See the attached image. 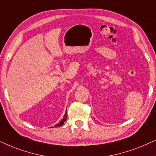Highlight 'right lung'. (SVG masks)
Here are the masks:
<instances>
[{
  "label": "right lung",
  "instance_id": "1",
  "mask_svg": "<svg viewBox=\"0 0 156 156\" xmlns=\"http://www.w3.org/2000/svg\"><path fill=\"white\" fill-rule=\"evenodd\" d=\"M66 120H67V112H65V116L63 117V119H62V121H60V122H59L58 124H57L56 126H55V127H57V126H62V125H63V123H64V122H65L66 121Z\"/></svg>",
  "mask_w": 156,
  "mask_h": 156
}]
</instances>
